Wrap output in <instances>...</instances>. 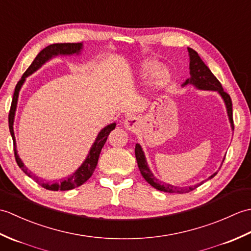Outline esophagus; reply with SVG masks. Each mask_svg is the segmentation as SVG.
I'll return each mask as SVG.
<instances>
[{
	"mask_svg": "<svg viewBox=\"0 0 251 251\" xmlns=\"http://www.w3.org/2000/svg\"><path fill=\"white\" fill-rule=\"evenodd\" d=\"M124 124L126 126V128H128L130 130H134L136 127H137V125H138V119H137V117H135V116H128L125 120Z\"/></svg>",
	"mask_w": 251,
	"mask_h": 251,
	"instance_id": "obj_1",
	"label": "esophagus"
}]
</instances>
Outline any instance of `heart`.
<instances>
[{
	"label": "heart",
	"instance_id": "b5f03b06",
	"mask_svg": "<svg viewBox=\"0 0 251 251\" xmlns=\"http://www.w3.org/2000/svg\"><path fill=\"white\" fill-rule=\"evenodd\" d=\"M158 67L159 66L157 65L156 62H153V61L145 62L142 65V68H141L142 76L147 77V76L152 75L153 73H155V71H157ZM168 78H169L168 71L167 70H161L157 73L155 79H154V84H155L157 87L164 86V85L168 82Z\"/></svg>",
	"mask_w": 251,
	"mask_h": 251
}]
</instances>
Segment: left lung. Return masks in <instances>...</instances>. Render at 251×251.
<instances>
[{
  "mask_svg": "<svg viewBox=\"0 0 251 251\" xmlns=\"http://www.w3.org/2000/svg\"><path fill=\"white\" fill-rule=\"evenodd\" d=\"M188 50H189V55H190V75H191V77L186 79V82L183 85L193 84L200 89L217 90V92L222 96L223 100H225L226 109H227V114H228V117H230L232 128L234 129L232 100H231L230 95L223 90L221 83L218 81V78L214 75V74H212L210 69L208 68L204 63V61L201 59L199 54H197V52L192 49H188ZM135 154H136L138 167H139L142 177L146 179L148 183H150L153 188H155L156 190L166 192V193L182 194V193H189V192L195 190L196 188H199V186L202 183L201 182V183H199L196 185H192V186H189V188H177V186L163 183V182H161V181H158L155 177H154L153 174L150 172V169H149L148 164L146 162L145 154H143L142 149L139 145H136ZM216 175H217V173L211 175L209 179L214 178Z\"/></svg>",
  "mask_w": 251,
  "mask_h": 251,
  "instance_id": "left-lung-1",
  "label": "left lung"
}]
</instances>
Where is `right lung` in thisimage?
I'll return each mask as SVG.
<instances>
[{"label": "right lung", "mask_w": 251, "mask_h": 251, "mask_svg": "<svg viewBox=\"0 0 251 251\" xmlns=\"http://www.w3.org/2000/svg\"><path fill=\"white\" fill-rule=\"evenodd\" d=\"M82 43H57V44H51L50 46L45 47L44 50H42L37 56L35 57V59L33 62L31 63L30 67L26 69L25 72L24 73L23 77L19 79V82L17 83L15 87V92L13 96V100H12V104H10V110H9V114H8V126H9V131L10 135H12L13 141H14V153H15V159L17 162L18 166L23 169V172L25 173L28 176H30V173L28 172V169L25 167L24 163L21 162V159L19 158L17 151H16V143H15V136H14V129H13V124H14V116H15V111H16V106H17V100H18V95H19V90L20 87L23 86V84L25 82V77L30 75V74L36 71L43 63H45L47 60L50 59L52 56H57V55H71V54H78L79 50L82 49ZM115 128V124H110L101 130L97 139L94 142V145L90 149L88 156L85 159V162L82 164V166L79 167L75 173L71 175L70 177H68L65 180L59 181L58 183H42L40 179L35 177V176H30V177L33 178L35 180L36 183H39L42 188H44L46 190L50 191H68V190H72L74 188H77V186L82 185L83 183L86 182V181L92 177V175L95 172V168L97 166L98 163V158H99V154L101 152V149L104 146V143L106 141V138H108L109 134L111 130H113Z\"/></svg>", "instance_id": "right-lung-1"}]
</instances>
